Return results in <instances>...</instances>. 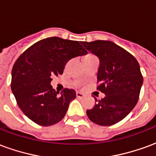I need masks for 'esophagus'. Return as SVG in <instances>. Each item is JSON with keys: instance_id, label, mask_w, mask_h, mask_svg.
<instances>
[{"instance_id": "34e87169", "label": "esophagus", "mask_w": 156, "mask_h": 156, "mask_svg": "<svg viewBox=\"0 0 156 156\" xmlns=\"http://www.w3.org/2000/svg\"><path fill=\"white\" fill-rule=\"evenodd\" d=\"M76 96H77L78 98H83V97H84V94L80 93V92H77V93H76Z\"/></svg>"}]
</instances>
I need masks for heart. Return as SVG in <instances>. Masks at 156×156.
<instances>
[{
  "instance_id": "obj_1",
  "label": "heart",
  "mask_w": 156,
  "mask_h": 156,
  "mask_svg": "<svg viewBox=\"0 0 156 156\" xmlns=\"http://www.w3.org/2000/svg\"><path fill=\"white\" fill-rule=\"evenodd\" d=\"M92 56H93V55H90V54L86 55V56H85L84 58H83V59H84V58H88V57H92Z\"/></svg>"
}]
</instances>
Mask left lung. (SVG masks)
<instances>
[{"label":"left lung","instance_id":"1","mask_svg":"<svg viewBox=\"0 0 156 156\" xmlns=\"http://www.w3.org/2000/svg\"><path fill=\"white\" fill-rule=\"evenodd\" d=\"M88 51L99 58L97 89L105 97L87 110L94 124L109 126L119 123L134 108L143 83L139 62L134 56L110 41H82Z\"/></svg>","mask_w":156,"mask_h":156}]
</instances>
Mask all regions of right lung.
I'll use <instances>...</instances> for the list:
<instances>
[{
	"mask_svg": "<svg viewBox=\"0 0 156 156\" xmlns=\"http://www.w3.org/2000/svg\"><path fill=\"white\" fill-rule=\"evenodd\" d=\"M87 53L78 41L58 37L42 39L22 52L12 68L11 88L27 117L41 126L63 119L76 92L67 88L56 92L51 77L62 74L70 59Z\"/></svg>",
	"mask_w": 156,
	"mask_h": 156,
	"instance_id": "right-lung-1",
	"label": "right lung"
}]
</instances>
